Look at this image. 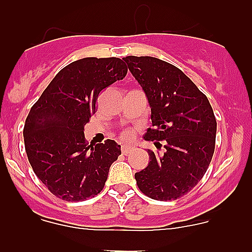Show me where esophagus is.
<instances>
[{
	"mask_svg": "<svg viewBox=\"0 0 252 252\" xmlns=\"http://www.w3.org/2000/svg\"><path fill=\"white\" fill-rule=\"evenodd\" d=\"M131 150H132V146H130V145H124L121 148L122 154H125V155H126V154H128V153H131Z\"/></svg>",
	"mask_w": 252,
	"mask_h": 252,
	"instance_id": "obj_1",
	"label": "esophagus"
}]
</instances>
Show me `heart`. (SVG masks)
<instances>
[{"label":"heart","mask_w":252,"mask_h":252,"mask_svg":"<svg viewBox=\"0 0 252 252\" xmlns=\"http://www.w3.org/2000/svg\"><path fill=\"white\" fill-rule=\"evenodd\" d=\"M124 137H125V139H130V137H131V132H125L124 133Z\"/></svg>","instance_id":"1"}]
</instances>
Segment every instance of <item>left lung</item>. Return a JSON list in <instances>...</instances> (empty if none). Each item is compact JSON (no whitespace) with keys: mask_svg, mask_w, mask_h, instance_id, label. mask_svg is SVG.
<instances>
[{"mask_svg":"<svg viewBox=\"0 0 252 252\" xmlns=\"http://www.w3.org/2000/svg\"><path fill=\"white\" fill-rule=\"evenodd\" d=\"M145 92L151 125L145 140H164V153L148 150L149 165L135 174L140 190L171 201L194 188L215 153V113L206 94L179 68L153 57L124 58ZM155 145H160L155 142Z\"/></svg>","mask_w":252,"mask_h":252,"instance_id":"obj_1","label":"left lung"}]
</instances>
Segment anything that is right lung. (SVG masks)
Here are the masks:
<instances>
[{"label": "right lung", "mask_w": 252, "mask_h": 252, "mask_svg": "<svg viewBox=\"0 0 252 252\" xmlns=\"http://www.w3.org/2000/svg\"><path fill=\"white\" fill-rule=\"evenodd\" d=\"M120 58H83L64 66L31 107L24 127L30 165L60 199L84 201L103 189L121 146L113 140L87 146L84 126L101 91L124 79Z\"/></svg>", "instance_id": "1"}]
</instances>
